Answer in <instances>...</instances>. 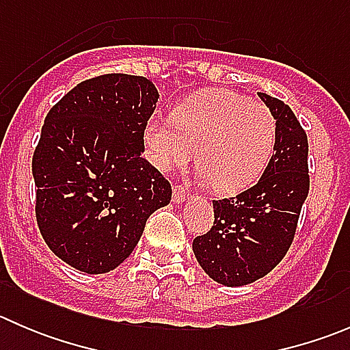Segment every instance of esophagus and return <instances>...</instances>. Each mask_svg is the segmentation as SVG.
Instances as JSON below:
<instances>
[{
    "label": "esophagus",
    "mask_w": 350,
    "mask_h": 350,
    "mask_svg": "<svg viewBox=\"0 0 350 350\" xmlns=\"http://www.w3.org/2000/svg\"><path fill=\"white\" fill-rule=\"evenodd\" d=\"M186 198H188V191H186L185 186H174V191H172V201H174V203H183Z\"/></svg>",
    "instance_id": "esophagus-1"
}]
</instances>
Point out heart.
I'll list each match as a JSON object with an SVG mask.
<instances>
[{"label": "heart", "mask_w": 350, "mask_h": 350, "mask_svg": "<svg viewBox=\"0 0 350 350\" xmlns=\"http://www.w3.org/2000/svg\"><path fill=\"white\" fill-rule=\"evenodd\" d=\"M278 140V120L260 101L232 90H204L179 103L171 122L149 120L144 147L161 171L195 157L220 193H239L262 176Z\"/></svg>", "instance_id": "b5f03b06"}]
</instances>
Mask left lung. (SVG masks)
Instances as JSON below:
<instances>
[{
    "instance_id": "8db88e82",
    "label": "left lung",
    "mask_w": 350,
    "mask_h": 350,
    "mask_svg": "<svg viewBox=\"0 0 350 350\" xmlns=\"http://www.w3.org/2000/svg\"><path fill=\"white\" fill-rule=\"evenodd\" d=\"M259 98L278 120L273 157L257 185L213 201V227L193 241L204 273L225 286L254 283L281 262L310 189L305 130L283 101L266 93Z\"/></svg>"
}]
</instances>
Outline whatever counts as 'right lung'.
I'll return each mask as SVG.
<instances>
[{
  "label": "right lung",
  "mask_w": 350,
  "mask_h": 350,
  "mask_svg": "<svg viewBox=\"0 0 350 350\" xmlns=\"http://www.w3.org/2000/svg\"><path fill=\"white\" fill-rule=\"evenodd\" d=\"M157 98L147 77L103 74L45 116L31 159L35 217L49 249L83 273L118 267L171 201L169 181L142 157Z\"/></svg>",
  "instance_id": "right-lung-1"
}]
</instances>
